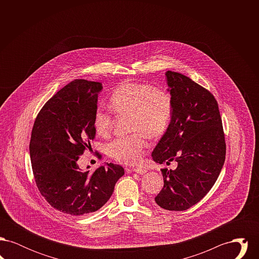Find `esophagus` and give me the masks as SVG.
<instances>
[{
    "mask_svg": "<svg viewBox=\"0 0 259 259\" xmlns=\"http://www.w3.org/2000/svg\"><path fill=\"white\" fill-rule=\"evenodd\" d=\"M132 171L137 172V174H139V175H144V174H146V172H148V171H147L146 169H144V168H133Z\"/></svg>",
    "mask_w": 259,
    "mask_h": 259,
    "instance_id": "esophagus-1",
    "label": "esophagus"
}]
</instances>
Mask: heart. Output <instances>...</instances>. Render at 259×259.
<instances>
[{
  "label": "heart",
  "instance_id": "1",
  "mask_svg": "<svg viewBox=\"0 0 259 259\" xmlns=\"http://www.w3.org/2000/svg\"><path fill=\"white\" fill-rule=\"evenodd\" d=\"M109 104L113 112L131 116L130 130L134 133L113 140L108 152L119 163L136 164L147 146L146 135L158 138L167 130L172 118L171 94L148 83L123 82L112 92ZM93 126L99 135H109L112 127L111 114L99 108L94 113Z\"/></svg>",
  "mask_w": 259,
  "mask_h": 259
}]
</instances>
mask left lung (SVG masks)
<instances>
[{
	"instance_id": "1",
	"label": "left lung",
	"mask_w": 259,
	"mask_h": 259,
	"mask_svg": "<svg viewBox=\"0 0 259 259\" xmlns=\"http://www.w3.org/2000/svg\"><path fill=\"white\" fill-rule=\"evenodd\" d=\"M172 102V118L152 151L156 163H177L162 169L164 185L155 197L161 208L185 210L197 204L217 182L225 160V139L213 95L188 76L166 72Z\"/></svg>"
}]
</instances>
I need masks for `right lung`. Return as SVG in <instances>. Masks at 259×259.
Masks as SVG:
<instances>
[{
	"label": "right lung",
	"mask_w": 259,
	"mask_h": 259,
	"mask_svg": "<svg viewBox=\"0 0 259 259\" xmlns=\"http://www.w3.org/2000/svg\"><path fill=\"white\" fill-rule=\"evenodd\" d=\"M102 89L97 81L70 82L46 103L32 130L29 148L37 188L51 207L74 217L102 208L124 175L113 163L92 174L77 164L95 138L93 117Z\"/></svg>",
	"instance_id": "1"
}]
</instances>
